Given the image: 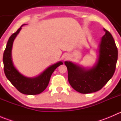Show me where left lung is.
<instances>
[{
    "label": "left lung",
    "instance_id": "8db88e82",
    "mask_svg": "<svg viewBox=\"0 0 121 121\" xmlns=\"http://www.w3.org/2000/svg\"><path fill=\"white\" fill-rule=\"evenodd\" d=\"M105 34L99 44L98 60L94 67L85 69L69 61H65L68 80L71 86L81 94H89L101 90L113 76L118 60V49L111 34L104 29Z\"/></svg>",
    "mask_w": 121,
    "mask_h": 121
}]
</instances>
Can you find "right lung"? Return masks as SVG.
Masks as SVG:
<instances>
[{
    "instance_id": "obj_1",
    "label": "right lung",
    "mask_w": 121,
    "mask_h": 121,
    "mask_svg": "<svg viewBox=\"0 0 121 121\" xmlns=\"http://www.w3.org/2000/svg\"><path fill=\"white\" fill-rule=\"evenodd\" d=\"M23 26L9 39L3 53L4 72L7 78L19 92L26 95H37L42 92L47 88L54 71L63 64V63L60 61L49 67L36 78L26 77L20 74L13 65L12 59V49L13 41Z\"/></svg>"
}]
</instances>
